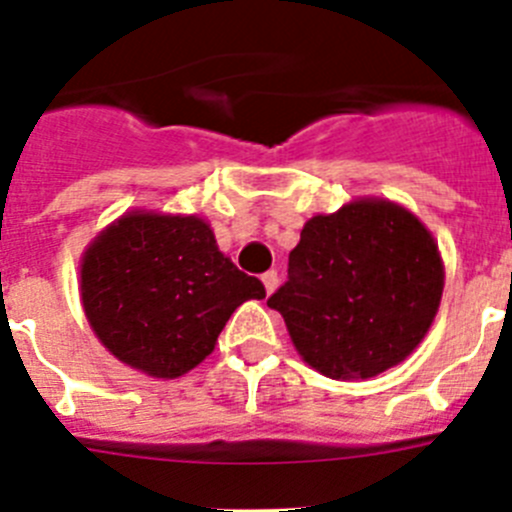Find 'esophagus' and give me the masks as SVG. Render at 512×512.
I'll return each instance as SVG.
<instances>
[{"mask_svg":"<svg viewBox=\"0 0 512 512\" xmlns=\"http://www.w3.org/2000/svg\"><path fill=\"white\" fill-rule=\"evenodd\" d=\"M261 282H264V287H266V295H271V292H274V289H277V284H279V274L274 269L266 271L264 277H261Z\"/></svg>","mask_w":512,"mask_h":512,"instance_id":"obj_1","label":"esophagus"}]
</instances>
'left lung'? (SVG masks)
I'll use <instances>...</instances> for the list:
<instances>
[{
  "mask_svg": "<svg viewBox=\"0 0 512 512\" xmlns=\"http://www.w3.org/2000/svg\"><path fill=\"white\" fill-rule=\"evenodd\" d=\"M443 295L431 230L390 200H354L305 223L289 279L266 300L297 354L330 379H369L413 354Z\"/></svg>",
  "mask_w": 512,
  "mask_h": 512,
  "instance_id": "left-lung-1",
  "label": "left lung"
}]
</instances>
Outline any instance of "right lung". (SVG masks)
<instances>
[{
  "instance_id": "1",
  "label": "right lung",
  "mask_w": 512,
  "mask_h": 512,
  "mask_svg": "<svg viewBox=\"0 0 512 512\" xmlns=\"http://www.w3.org/2000/svg\"><path fill=\"white\" fill-rule=\"evenodd\" d=\"M79 269L94 336L122 364L158 379L205 361L235 307L266 297L197 215L125 212L89 243Z\"/></svg>"
}]
</instances>
